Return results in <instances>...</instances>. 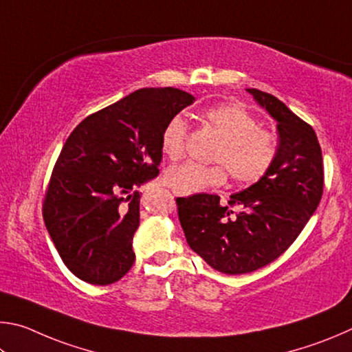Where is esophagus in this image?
<instances>
[{
	"mask_svg": "<svg viewBox=\"0 0 352 352\" xmlns=\"http://www.w3.org/2000/svg\"><path fill=\"white\" fill-rule=\"evenodd\" d=\"M175 195H176V196H179V195H181V193H177V192H175Z\"/></svg>",
	"mask_w": 352,
	"mask_h": 352,
	"instance_id": "1",
	"label": "esophagus"
}]
</instances>
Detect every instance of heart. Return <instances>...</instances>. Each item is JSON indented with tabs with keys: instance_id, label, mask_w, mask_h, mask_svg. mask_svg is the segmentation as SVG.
<instances>
[{
	"instance_id": "b5f03b06",
	"label": "heart",
	"mask_w": 352,
	"mask_h": 352,
	"mask_svg": "<svg viewBox=\"0 0 352 352\" xmlns=\"http://www.w3.org/2000/svg\"><path fill=\"white\" fill-rule=\"evenodd\" d=\"M202 120L221 139L214 148L212 160L214 165L184 162L165 171V184L181 195H192L226 181L227 173L238 184L260 181L272 166L276 156L274 134L260 128L249 111L236 103H219L202 113ZM187 125L181 116L166 123L160 150L170 160L182 157L186 150Z\"/></svg>"
}]
</instances>
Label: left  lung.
I'll return each instance as SVG.
<instances>
[{
	"mask_svg": "<svg viewBox=\"0 0 352 352\" xmlns=\"http://www.w3.org/2000/svg\"><path fill=\"white\" fill-rule=\"evenodd\" d=\"M248 91L276 120L280 142L272 166L254 186L232 195L229 206L207 193L176 199L190 248L227 275L254 272L285 254L323 195L322 148L312 126L272 94ZM235 205L243 210L233 217Z\"/></svg>",
	"mask_w": 352,
	"mask_h": 352,
	"instance_id": "1",
	"label": "left lung"
}]
</instances>
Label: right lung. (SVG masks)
<instances>
[{
	"mask_svg": "<svg viewBox=\"0 0 352 352\" xmlns=\"http://www.w3.org/2000/svg\"><path fill=\"white\" fill-rule=\"evenodd\" d=\"M195 97L144 88L86 117L69 134L43 201V219L66 267L97 286L134 264L138 188L159 175L166 123Z\"/></svg>",
	"mask_w": 352,
	"mask_h": 352,
	"instance_id": "add662e5",
	"label": "right lung"
}]
</instances>
